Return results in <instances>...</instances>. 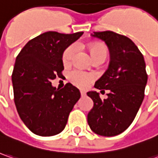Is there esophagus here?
<instances>
[{"instance_id":"esophagus-1","label":"esophagus","mask_w":158,"mask_h":158,"mask_svg":"<svg viewBox=\"0 0 158 158\" xmlns=\"http://www.w3.org/2000/svg\"><path fill=\"white\" fill-rule=\"evenodd\" d=\"M80 94H81V96H82V97H84V96H85V92L81 90V91H80Z\"/></svg>"}]
</instances>
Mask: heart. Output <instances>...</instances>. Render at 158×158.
Segmentation results:
<instances>
[{
    "label": "heart",
    "instance_id": "heart-1",
    "mask_svg": "<svg viewBox=\"0 0 158 158\" xmlns=\"http://www.w3.org/2000/svg\"><path fill=\"white\" fill-rule=\"evenodd\" d=\"M89 52L91 54V57L94 59L95 58H106L107 51L105 45L101 44H92L89 47ZM76 52V45L72 44L69 47H67L64 52L63 53V63L64 64L67 65L73 61L74 57V54ZM94 79V76L92 73H85L80 70H73L69 73V79L70 81L76 86L84 88L87 86L90 82H92Z\"/></svg>",
    "mask_w": 158,
    "mask_h": 158
}]
</instances>
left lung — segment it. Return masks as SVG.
Returning <instances> with one entry per match:
<instances>
[{"label":"left lung","instance_id":"obj_1","mask_svg":"<svg viewBox=\"0 0 158 158\" xmlns=\"http://www.w3.org/2000/svg\"><path fill=\"white\" fill-rule=\"evenodd\" d=\"M92 36L105 42L109 50L108 68L94 85L109 93L104 100L95 91L87 93L94 101L87 123L97 135L114 136L130 126L142 105L148 80L146 65L143 54L127 36L109 30L94 32Z\"/></svg>","mask_w":158,"mask_h":158}]
</instances>
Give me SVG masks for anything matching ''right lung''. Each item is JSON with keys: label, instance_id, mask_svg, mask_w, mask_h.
<instances>
[{"label": "right lung", "instance_id": "right-lung-1", "mask_svg": "<svg viewBox=\"0 0 158 158\" xmlns=\"http://www.w3.org/2000/svg\"><path fill=\"white\" fill-rule=\"evenodd\" d=\"M82 35L48 31L30 40L16 57L12 73L15 104L32 133L52 136L62 132L79 100V90L71 83L57 89L51 81L62 76L63 53Z\"/></svg>", "mask_w": 158, "mask_h": 158}]
</instances>
